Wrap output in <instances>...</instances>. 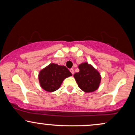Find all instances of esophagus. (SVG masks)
Instances as JSON below:
<instances>
[{
	"instance_id": "esophagus-1",
	"label": "esophagus",
	"mask_w": 135,
	"mask_h": 135,
	"mask_svg": "<svg viewBox=\"0 0 135 135\" xmlns=\"http://www.w3.org/2000/svg\"><path fill=\"white\" fill-rule=\"evenodd\" d=\"M70 72L72 73V75H74V70L73 69H70Z\"/></svg>"
}]
</instances>
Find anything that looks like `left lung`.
Wrapping results in <instances>:
<instances>
[{"mask_svg":"<svg viewBox=\"0 0 135 135\" xmlns=\"http://www.w3.org/2000/svg\"><path fill=\"white\" fill-rule=\"evenodd\" d=\"M78 67L80 71L75 73L74 77L79 87L86 93L97 90L101 81L100 73L86 62L81 63Z\"/></svg>","mask_w":135,"mask_h":135,"instance_id":"8db88e82","label":"left lung"}]
</instances>
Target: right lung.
<instances>
[{"label":"right lung","mask_w":135,"mask_h":135,"mask_svg":"<svg viewBox=\"0 0 135 135\" xmlns=\"http://www.w3.org/2000/svg\"><path fill=\"white\" fill-rule=\"evenodd\" d=\"M71 75L72 74L66 66L51 63L39 72L38 80L42 89L52 92L59 89L63 80Z\"/></svg>","instance_id":"obj_1"}]
</instances>
